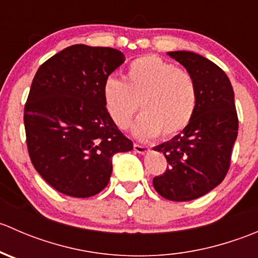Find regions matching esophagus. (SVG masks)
<instances>
[{"label": "esophagus", "instance_id": "1", "mask_svg": "<svg viewBox=\"0 0 258 258\" xmlns=\"http://www.w3.org/2000/svg\"><path fill=\"white\" fill-rule=\"evenodd\" d=\"M134 150L136 151L137 153H141V155H145V153L150 152V148L146 147V146L137 145V144H135V145H134Z\"/></svg>", "mask_w": 258, "mask_h": 258}]
</instances>
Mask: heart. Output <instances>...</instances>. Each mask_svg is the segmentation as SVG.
Returning <instances> with one entry per match:
<instances>
[{
	"label": "heart",
	"mask_w": 258,
	"mask_h": 258,
	"mask_svg": "<svg viewBox=\"0 0 258 258\" xmlns=\"http://www.w3.org/2000/svg\"><path fill=\"white\" fill-rule=\"evenodd\" d=\"M102 97L108 116L117 127L128 128L137 110L142 112L134 127L140 140L161 134L171 139L191 122L197 105L195 81L188 72L157 56H142L132 61L123 81L108 77Z\"/></svg>",
	"instance_id": "b5f03b06"
}]
</instances>
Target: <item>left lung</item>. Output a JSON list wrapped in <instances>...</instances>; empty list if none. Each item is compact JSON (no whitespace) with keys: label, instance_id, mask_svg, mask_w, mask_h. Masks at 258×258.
I'll list each match as a JSON object with an SVG mask.
<instances>
[{"label":"left lung","instance_id":"obj_1","mask_svg":"<svg viewBox=\"0 0 258 258\" xmlns=\"http://www.w3.org/2000/svg\"><path fill=\"white\" fill-rule=\"evenodd\" d=\"M167 54L194 79L197 105L181 134L153 147L168 162L166 172L153 178V187L170 201H191L218 186L230 167L238 131L235 93L227 75L206 57L188 51Z\"/></svg>","mask_w":258,"mask_h":258}]
</instances>
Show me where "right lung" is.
<instances>
[{"label":"right lung","mask_w":258,"mask_h":258,"mask_svg":"<svg viewBox=\"0 0 258 258\" xmlns=\"http://www.w3.org/2000/svg\"><path fill=\"white\" fill-rule=\"evenodd\" d=\"M124 62L121 51L74 45L40 66L25 106L32 165L61 194L91 197L107 186L112 156L134 148L108 116L103 82Z\"/></svg>","instance_id":"1"}]
</instances>
